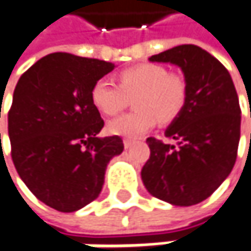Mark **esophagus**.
Masks as SVG:
<instances>
[{"label": "esophagus", "instance_id": "esophagus-1", "mask_svg": "<svg viewBox=\"0 0 251 251\" xmlns=\"http://www.w3.org/2000/svg\"><path fill=\"white\" fill-rule=\"evenodd\" d=\"M132 145H133V140L132 139H127V138H126V139H124V146H125L126 149H129Z\"/></svg>", "mask_w": 251, "mask_h": 251}]
</instances>
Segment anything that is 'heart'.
Listing matches in <instances>:
<instances>
[{
    "label": "heart",
    "mask_w": 251,
    "mask_h": 251,
    "mask_svg": "<svg viewBox=\"0 0 251 251\" xmlns=\"http://www.w3.org/2000/svg\"><path fill=\"white\" fill-rule=\"evenodd\" d=\"M133 99L135 112L125 113L108 124L112 135L138 138L159 121L162 125L173 122L182 113L187 100V83L179 74L169 72L159 64H139L118 74V85L108 79L95 82L91 99L96 109L112 116Z\"/></svg>",
    "instance_id": "heart-1"
}]
</instances>
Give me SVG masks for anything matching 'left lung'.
<instances>
[{
    "label": "left lung",
    "mask_w": 251,
    "mask_h": 251,
    "mask_svg": "<svg viewBox=\"0 0 251 251\" xmlns=\"http://www.w3.org/2000/svg\"><path fill=\"white\" fill-rule=\"evenodd\" d=\"M149 59L182 68L187 100L166 130L176 145L146 139L151 156L142 180L157 199L198 204L213 195L236 163L242 119L236 88L225 65L198 45H179Z\"/></svg>",
    "instance_id": "8db88e82"
}]
</instances>
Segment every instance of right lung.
Returning a JSON list of instances; mask_svg holds the SVG:
<instances>
[{"instance_id": "right-lung-1", "label": "right lung", "mask_w": 251, "mask_h": 251, "mask_svg": "<svg viewBox=\"0 0 251 251\" xmlns=\"http://www.w3.org/2000/svg\"><path fill=\"white\" fill-rule=\"evenodd\" d=\"M115 65L95 58L55 52L21 75L8 111L11 157L34 196L71 213L95 200L105 170L124 142L98 138L103 119L91 91Z\"/></svg>"}]
</instances>
